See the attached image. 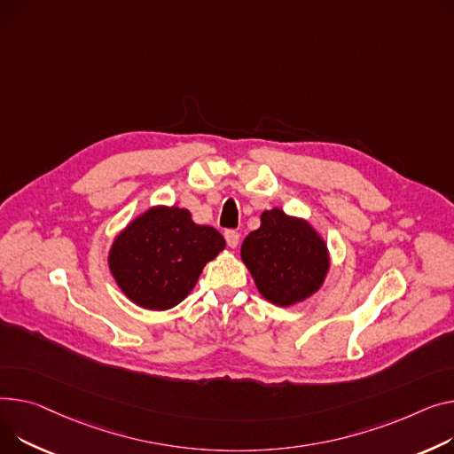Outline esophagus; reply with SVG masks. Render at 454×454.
Segmentation results:
<instances>
[{
    "label": "esophagus",
    "mask_w": 454,
    "mask_h": 454,
    "mask_svg": "<svg viewBox=\"0 0 454 454\" xmlns=\"http://www.w3.org/2000/svg\"><path fill=\"white\" fill-rule=\"evenodd\" d=\"M224 239H226V243H228L230 248H237V245H239V233L235 230H226L224 231Z\"/></svg>",
    "instance_id": "obj_1"
}]
</instances>
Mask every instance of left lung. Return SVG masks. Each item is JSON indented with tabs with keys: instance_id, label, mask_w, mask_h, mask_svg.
<instances>
[{
	"instance_id": "left-lung-1",
	"label": "left lung",
	"mask_w": 454,
	"mask_h": 454,
	"mask_svg": "<svg viewBox=\"0 0 454 454\" xmlns=\"http://www.w3.org/2000/svg\"><path fill=\"white\" fill-rule=\"evenodd\" d=\"M259 294L276 307H294L312 297L325 283L330 254L323 235L303 217L271 207L261 226L240 247Z\"/></svg>"
}]
</instances>
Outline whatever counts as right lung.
Instances as JSON below:
<instances>
[{"label":"right lung","instance_id":"right-lung-1","mask_svg":"<svg viewBox=\"0 0 454 454\" xmlns=\"http://www.w3.org/2000/svg\"><path fill=\"white\" fill-rule=\"evenodd\" d=\"M226 248L224 237L197 224L190 209L151 206L114 239L107 254L111 276L133 303L169 310L195 288L204 266Z\"/></svg>","mask_w":454,"mask_h":454}]
</instances>
